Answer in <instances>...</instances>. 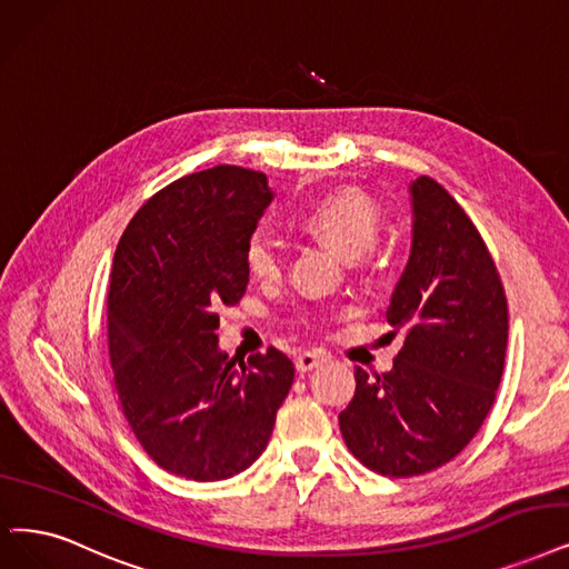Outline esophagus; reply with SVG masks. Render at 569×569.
I'll return each instance as SVG.
<instances>
[{"label": "esophagus", "instance_id": "34e87169", "mask_svg": "<svg viewBox=\"0 0 569 569\" xmlns=\"http://www.w3.org/2000/svg\"><path fill=\"white\" fill-rule=\"evenodd\" d=\"M322 361H325V357H322V355H315V352H301L297 359H293V363H297V371H299V373H308V371L317 369Z\"/></svg>", "mask_w": 569, "mask_h": 569}]
</instances>
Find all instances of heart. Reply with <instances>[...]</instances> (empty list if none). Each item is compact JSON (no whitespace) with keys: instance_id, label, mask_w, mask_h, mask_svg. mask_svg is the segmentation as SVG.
Here are the masks:
<instances>
[{"instance_id":"obj_1","label":"heart","mask_w":569,"mask_h":569,"mask_svg":"<svg viewBox=\"0 0 569 569\" xmlns=\"http://www.w3.org/2000/svg\"><path fill=\"white\" fill-rule=\"evenodd\" d=\"M310 231L327 238L346 259H357L376 244L380 233L378 202L359 189H340L315 200L303 214ZM284 242L270 223H257L244 242V263L259 280L282 270Z\"/></svg>"}]
</instances>
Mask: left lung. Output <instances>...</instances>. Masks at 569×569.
Wrapping results in <instances>:
<instances>
[{
	"label": "left lung",
	"mask_w": 569,
	"mask_h": 569,
	"mask_svg": "<svg viewBox=\"0 0 569 569\" xmlns=\"http://www.w3.org/2000/svg\"><path fill=\"white\" fill-rule=\"evenodd\" d=\"M411 257L388 322L403 331L392 371H355L338 416L352 456L406 479L450 462L490 413L505 371L509 310L502 280L467 212L439 181H411Z\"/></svg>",
	"instance_id": "obj_1"
}]
</instances>
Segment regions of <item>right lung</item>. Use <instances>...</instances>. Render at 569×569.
<instances>
[{"mask_svg": "<svg viewBox=\"0 0 569 569\" xmlns=\"http://www.w3.org/2000/svg\"><path fill=\"white\" fill-rule=\"evenodd\" d=\"M263 172L217 166L151 196L113 254L107 327L121 411L147 456L191 481H223L268 446L293 363L219 350L221 306L249 282L244 242L270 206Z\"/></svg>", "mask_w": 569, "mask_h": 569, "instance_id": "add662e5", "label": "right lung"}]
</instances>
